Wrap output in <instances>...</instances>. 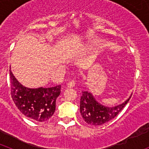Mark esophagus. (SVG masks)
I'll return each mask as SVG.
<instances>
[{"label": "esophagus", "mask_w": 149, "mask_h": 149, "mask_svg": "<svg viewBox=\"0 0 149 149\" xmlns=\"http://www.w3.org/2000/svg\"><path fill=\"white\" fill-rule=\"evenodd\" d=\"M74 86H75V82H74V80L68 81V83L67 84V86H68V88H73Z\"/></svg>", "instance_id": "34e87169"}]
</instances>
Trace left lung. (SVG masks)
Segmentation results:
<instances>
[{
    "label": "left lung",
    "instance_id": "left-lung-1",
    "mask_svg": "<svg viewBox=\"0 0 149 149\" xmlns=\"http://www.w3.org/2000/svg\"><path fill=\"white\" fill-rule=\"evenodd\" d=\"M131 96L125 102L114 107L101 104L88 91H83L80 111L85 122L91 125H101L113 119L127 104Z\"/></svg>",
    "mask_w": 149,
    "mask_h": 149
}]
</instances>
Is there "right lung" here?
I'll use <instances>...</instances> for the list:
<instances>
[{
    "mask_svg": "<svg viewBox=\"0 0 149 149\" xmlns=\"http://www.w3.org/2000/svg\"><path fill=\"white\" fill-rule=\"evenodd\" d=\"M10 74L12 98L21 113L36 122L51 119L56 110V100L60 94L61 86L30 89L18 82L11 70Z\"/></svg>",
    "mask_w": 149,
    "mask_h": 149,
    "instance_id": "1",
    "label": "right lung"
}]
</instances>
